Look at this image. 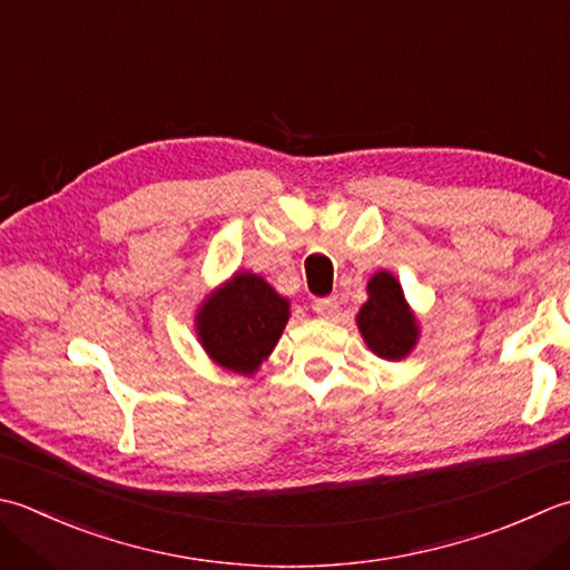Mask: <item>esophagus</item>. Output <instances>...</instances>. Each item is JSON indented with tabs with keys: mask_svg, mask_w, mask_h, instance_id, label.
<instances>
[{
	"mask_svg": "<svg viewBox=\"0 0 570 570\" xmlns=\"http://www.w3.org/2000/svg\"><path fill=\"white\" fill-rule=\"evenodd\" d=\"M314 311L318 318H331L338 311V298L336 296H326V298H316L314 301Z\"/></svg>",
	"mask_w": 570,
	"mask_h": 570,
	"instance_id": "obj_1",
	"label": "esophagus"
}]
</instances>
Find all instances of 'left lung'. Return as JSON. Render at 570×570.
<instances>
[{"label": "left lung", "mask_w": 570, "mask_h": 570, "mask_svg": "<svg viewBox=\"0 0 570 570\" xmlns=\"http://www.w3.org/2000/svg\"><path fill=\"white\" fill-rule=\"evenodd\" d=\"M355 323L377 358L403 361L420 341V321L407 304L403 286L390 272H375L367 282V301L355 314Z\"/></svg>", "instance_id": "1"}]
</instances>
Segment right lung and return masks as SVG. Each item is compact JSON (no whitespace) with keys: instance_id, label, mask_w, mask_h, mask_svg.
Returning <instances> with one entry per match:
<instances>
[{"instance_id":"1","label":"right lung","mask_w":570,"mask_h":570,"mask_svg":"<svg viewBox=\"0 0 570 570\" xmlns=\"http://www.w3.org/2000/svg\"><path fill=\"white\" fill-rule=\"evenodd\" d=\"M284 298L264 276L234 272L195 311V333L212 363L252 377L269 358L292 316Z\"/></svg>"}]
</instances>
